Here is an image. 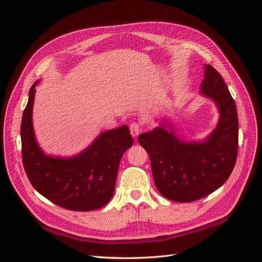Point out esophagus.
I'll use <instances>...</instances> for the list:
<instances>
[{
    "mask_svg": "<svg viewBox=\"0 0 262 262\" xmlns=\"http://www.w3.org/2000/svg\"><path fill=\"white\" fill-rule=\"evenodd\" d=\"M130 132H131V136L133 138H137L139 134H140V132H141V125H140V123H138V122L131 123L130 124Z\"/></svg>",
    "mask_w": 262,
    "mask_h": 262,
    "instance_id": "obj_1",
    "label": "esophagus"
}]
</instances>
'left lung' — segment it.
I'll return each instance as SVG.
<instances>
[{
	"label": "left lung",
	"instance_id": "left-lung-1",
	"mask_svg": "<svg viewBox=\"0 0 262 262\" xmlns=\"http://www.w3.org/2000/svg\"><path fill=\"white\" fill-rule=\"evenodd\" d=\"M200 87L201 95L215 101L220 112L216 128L209 137L182 141L166 122L139 136V143L149 155L155 186L171 201L191 202L209 195L228 179L236 163L238 117L232 95L210 64L204 66Z\"/></svg>",
	"mask_w": 262,
	"mask_h": 262
}]
</instances>
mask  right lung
Masks as SVG:
<instances>
[{"instance_id":"add662e5","label":"right lung","mask_w":262,"mask_h":262,"mask_svg":"<svg viewBox=\"0 0 262 262\" xmlns=\"http://www.w3.org/2000/svg\"><path fill=\"white\" fill-rule=\"evenodd\" d=\"M36 81L29 91L20 125L23 165L30 184L47 199L72 211H93L113 198L118 168L133 139L128 125L100 133L83 152L71 157L46 155L33 126Z\"/></svg>"}]
</instances>
